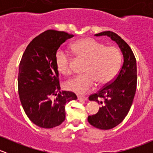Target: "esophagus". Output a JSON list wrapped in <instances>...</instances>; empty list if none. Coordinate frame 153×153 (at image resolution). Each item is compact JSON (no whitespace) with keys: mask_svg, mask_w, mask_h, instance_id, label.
<instances>
[{"mask_svg":"<svg viewBox=\"0 0 153 153\" xmlns=\"http://www.w3.org/2000/svg\"><path fill=\"white\" fill-rule=\"evenodd\" d=\"M78 99L79 100V101H86V100H87V98L85 96H82V95H78Z\"/></svg>","mask_w":153,"mask_h":153,"instance_id":"34e87169","label":"esophagus"}]
</instances>
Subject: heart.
Listing matches in <instances>:
<instances>
[{
	"label": "heart",
	"instance_id": "b5f03b06",
	"mask_svg": "<svg viewBox=\"0 0 153 153\" xmlns=\"http://www.w3.org/2000/svg\"><path fill=\"white\" fill-rule=\"evenodd\" d=\"M72 49L79 58L86 60L84 75H78L66 83L68 90L77 94H85L98 83L104 85L116 75L121 61L119 49L112 46L105 47L103 43L92 38H85L72 45ZM72 59L64 49H59L55 54V64L63 75L72 72Z\"/></svg>",
	"mask_w": 153,
	"mask_h": 153
}]
</instances>
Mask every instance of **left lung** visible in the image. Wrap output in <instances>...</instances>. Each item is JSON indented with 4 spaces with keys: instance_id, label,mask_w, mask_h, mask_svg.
Returning <instances> with one entry per match:
<instances>
[{
    "instance_id": "left-lung-1",
    "label": "left lung",
    "mask_w": 153,
    "mask_h": 153,
    "mask_svg": "<svg viewBox=\"0 0 153 153\" xmlns=\"http://www.w3.org/2000/svg\"><path fill=\"white\" fill-rule=\"evenodd\" d=\"M95 35L109 37L117 43L124 57L122 67L113 81L89 97V101L102 104L95 115L88 116L89 123L98 129H110L122 122L133 102L137 86L136 59L129 46L115 32L105 31Z\"/></svg>"
}]
</instances>
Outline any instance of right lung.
I'll return each instance as SVG.
<instances>
[{
    "instance_id": "right-lung-1",
    "label": "right lung",
    "mask_w": 153,
    "mask_h": 153,
    "mask_svg": "<svg viewBox=\"0 0 153 153\" xmlns=\"http://www.w3.org/2000/svg\"><path fill=\"white\" fill-rule=\"evenodd\" d=\"M74 35L49 29L35 37L26 49L19 65L18 94L24 110L33 124L50 129L65 120V105L77 96L61 92L55 54Z\"/></svg>"
}]
</instances>
